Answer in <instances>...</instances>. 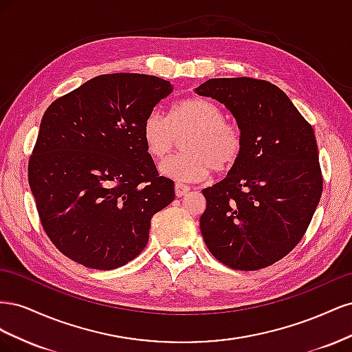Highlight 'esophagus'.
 Segmentation results:
<instances>
[{
  "label": "esophagus",
  "instance_id": "esophagus-1",
  "mask_svg": "<svg viewBox=\"0 0 352 352\" xmlns=\"http://www.w3.org/2000/svg\"><path fill=\"white\" fill-rule=\"evenodd\" d=\"M189 192V188L186 185H182V184H176L175 185V194L176 197H185L186 194Z\"/></svg>",
  "mask_w": 352,
  "mask_h": 352
}]
</instances>
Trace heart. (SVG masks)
I'll use <instances>...</instances> for the list:
<instances>
[{
  "mask_svg": "<svg viewBox=\"0 0 352 352\" xmlns=\"http://www.w3.org/2000/svg\"><path fill=\"white\" fill-rule=\"evenodd\" d=\"M226 120L216 102L199 97L176 102L168 119L153 111L142 123L146 153L155 162H164L185 140V154L160 167L162 175L177 182H198L211 170L228 173L242 157L243 136L238 126Z\"/></svg>",
  "mask_w": 352,
  "mask_h": 352,
  "instance_id": "b5f03b06",
  "label": "heart"
}]
</instances>
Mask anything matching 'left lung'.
Wrapping results in <instances>:
<instances>
[{
	"label": "left lung",
	"mask_w": 352,
	"mask_h": 352,
	"mask_svg": "<svg viewBox=\"0 0 352 352\" xmlns=\"http://www.w3.org/2000/svg\"><path fill=\"white\" fill-rule=\"evenodd\" d=\"M236 119L243 153L228 176L202 189L199 229L214 257L235 270H260L304 236L323 190L311 124L267 80L208 79L195 89Z\"/></svg>",
	"instance_id": "left-lung-1"
}]
</instances>
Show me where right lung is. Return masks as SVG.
Segmentation results:
<instances>
[{
    "instance_id": "obj_1",
    "label": "right lung",
    "mask_w": 352,
    "mask_h": 352,
    "mask_svg": "<svg viewBox=\"0 0 352 352\" xmlns=\"http://www.w3.org/2000/svg\"><path fill=\"white\" fill-rule=\"evenodd\" d=\"M168 80L101 74L57 98L41 120L29 186L56 248L85 267L113 270L141 254L151 219L175 199L146 153L142 123L172 94Z\"/></svg>"
}]
</instances>
